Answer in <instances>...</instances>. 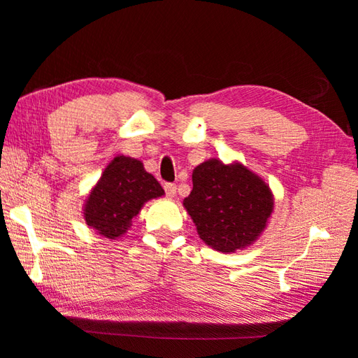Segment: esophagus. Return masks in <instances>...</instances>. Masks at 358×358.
<instances>
[{"instance_id": "34e87169", "label": "esophagus", "mask_w": 358, "mask_h": 358, "mask_svg": "<svg viewBox=\"0 0 358 358\" xmlns=\"http://www.w3.org/2000/svg\"><path fill=\"white\" fill-rule=\"evenodd\" d=\"M164 192L167 196H175V194H177V186H175L173 183H166L164 185Z\"/></svg>"}]
</instances>
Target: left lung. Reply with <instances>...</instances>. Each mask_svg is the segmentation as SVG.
<instances>
[{
    "instance_id": "8db88e82",
    "label": "left lung",
    "mask_w": 358,
    "mask_h": 358,
    "mask_svg": "<svg viewBox=\"0 0 358 358\" xmlns=\"http://www.w3.org/2000/svg\"><path fill=\"white\" fill-rule=\"evenodd\" d=\"M192 183L183 204L200 238L212 249L234 252L264 229L273 209L272 194L245 166L209 159L195 167Z\"/></svg>"
}]
</instances>
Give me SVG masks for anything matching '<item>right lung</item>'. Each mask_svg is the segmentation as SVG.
I'll return each mask as SVG.
<instances>
[{"instance_id": "obj_1", "label": "right lung", "mask_w": 358, "mask_h": 358, "mask_svg": "<svg viewBox=\"0 0 358 358\" xmlns=\"http://www.w3.org/2000/svg\"><path fill=\"white\" fill-rule=\"evenodd\" d=\"M163 194V187L154 175L144 171L141 162L115 157L89 195L86 223L106 238L121 237L143 204Z\"/></svg>"}]
</instances>
